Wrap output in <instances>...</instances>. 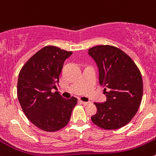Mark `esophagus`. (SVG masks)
Instances as JSON below:
<instances>
[{
	"label": "esophagus",
	"instance_id": "esophagus-1",
	"mask_svg": "<svg viewBox=\"0 0 156 156\" xmlns=\"http://www.w3.org/2000/svg\"><path fill=\"white\" fill-rule=\"evenodd\" d=\"M80 102L83 105H88L90 102H87V101H80Z\"/></svg>",
	"mask_w": 156,
	"mask_h": 156
}]
</instances>
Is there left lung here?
Returning a JSON list of instances; mask_svg holds the SVG:
<instances>
[{
  "label": "left lung",
  "mask_w": 156,
  "mask_h": 156,
  "mask_svg": "<svg viewBox=\"0 0 156 156\" xmlns=\"http://www.w3.org/2000/svg\"><path fill=\"white\" fill-rule=\"evenodd\" d=\"M99 70V83L107 96L105 103L95 102L97 112L92 121L104 130H116L127 125L141 104L143 83L140 70L125 52L112 45H97L89 49Z\"/></svg>",
  "instance_id": "8db88e82"
}]
</instances>
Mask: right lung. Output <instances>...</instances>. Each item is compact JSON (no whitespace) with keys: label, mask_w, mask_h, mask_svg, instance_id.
<instances>
[{"label":"right lung","mask_w":156,"mask_h":156,"mask_svg":"<svg viewBox=\"0 0 156 156\" xmlns=\"http://www.w3.org/2000/svg\"><path fill=\"white\" fill-rule=\"evenodd\" d=\"M73 54L53 45L44 46L25 63L19 73L17 97L26 118L46 132L67 126L77 98H64L57 89L64 62Z\"/></svg>","instance_id":"right-lung-1"}]
</instances>
